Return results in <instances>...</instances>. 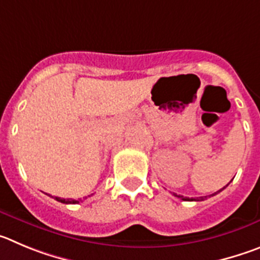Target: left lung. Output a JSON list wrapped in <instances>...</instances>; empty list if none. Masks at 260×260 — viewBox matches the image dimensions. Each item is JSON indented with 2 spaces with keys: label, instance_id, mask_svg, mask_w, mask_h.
<instances>
[{
  "label": "left lung",
  "instance_id": "1",
  "mask_svg": "<svg viewBox=\"0 0 260 260\" xmlns=\"http://www.w3.org/2000/svg\"><path fill=\"white\" fill-rule=\"evenodd\" d=\"M224 188H225V186H224ZM224 188H223V189H224ZM223 189H220V190H223ZM220 190H219V191H220ZM216 193H217V191H216ZM216 193H214V194H216ZM175 196H176L177 198H181V200H184V201H194L193 198H191V200H189V198H186V197L184 198V197H182V196H177V194H175Z\"/></svg>",
  "mask_w": 260,
  "mask_h": 260
}]
</instances>
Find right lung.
I'll return each instance as SVG.
<instances>
[{
	"instance_id": "right-lung-1",
	"label": "right lung",
	"mask_w": 260,
	"mask_h": 260,
	"mask_svg": "<svg viewBox=\"0 0 260 260\" xmlns=\"http://www.w3.org/2000/svg\"><path fill=\"white\" fill-rule=\"evenodd\" d=\"M55 200L58 202H62V203H79L78 200H66V198H59V197H55Z\"/></svg>"
}]
</instances>
